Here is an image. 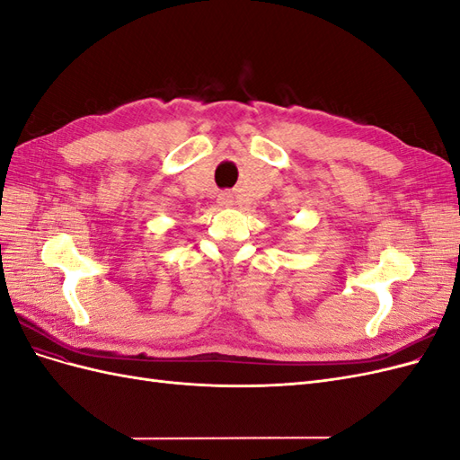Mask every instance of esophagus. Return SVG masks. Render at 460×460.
Masks as SVG:
<instances>
[{"label": "esophagus", "instance_id": "1", "mask_svg": "<svg viewBox=\"0 0 460 460\" xmlns=\"http://www.w3.org/2000/svg\"><path fill=\"white\" fill-rule=\"evenodd\" d=\"M218 205L222 207H232L234 205V196L230 191H222L218 196Z\"/></svg>", "mask_w": 460, "mask_h": 460}]
</instances>
